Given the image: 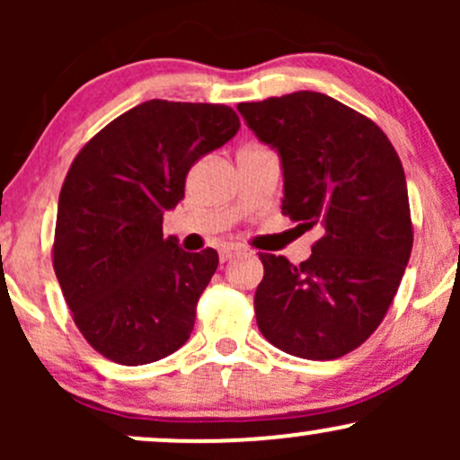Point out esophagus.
Wrapping results in <instances>:
<instances>
[{
	"label": "esophagus",
	"instance_id": "1",
	"mask_svg": "<svg viewBox=\"0 0 460 460\" xmlns=\"http://www.w3.org/2000/svg\"><path fill=\"white\" fill-rule=\"evenodd\" d=\"M242 252H244V248L242 246H237V244H223L220 246V251H218V255H220V261H229V260H234V257H237V255H242Z\"/></svg>",
	"mask_w": 460,
	"mask_h": 460
}]
</instances>
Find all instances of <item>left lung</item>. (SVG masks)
Segmentation results:
<instances>
[{
  "label": "left lung",
  "instance_id": "1",
  "mask_svg": "<svg viewBox=\"0 0 460 460\" xmlns=\"http://www.w3.org/2000/svg\"><path fill=\"white\" fill-rule=\"evenodd\" d=\"M237 112L277 151L283 212L320 234L298 266L260 252L257 326L288 355L344 357L378 329L409 263L402 162L372 120L329 94L298 91L240 103Z\"/></svg>",
  "mask_w": 460,
  "mask_h": 460
}]
</instances>
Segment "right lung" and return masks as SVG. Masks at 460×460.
Listing matches in <instances>:
<instances>
[{
  "label": "right lung",
  "mask_w": 460,
  "mask_h": 460,
  "mask_svg": "<svg viewBox=\"0 0 460 460\" xmlns=\"http://www.w3.org/2000/svg\"><path fill=\"white\" fill-rule=\"evenodd\" d=\"M240 129L231 108L151 99L105 125L73 160L60 190L54 270L77 329L103 357L145 366L194 329L218 252L164 237L194 162Z\"/></svg>",
  "instance_id": "obj_1"
}]
</instances>
